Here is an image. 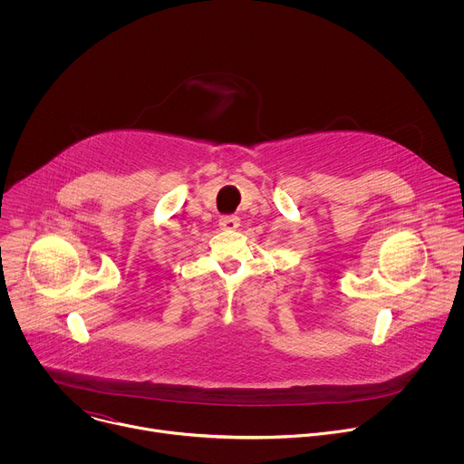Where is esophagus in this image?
Segmentation results:
<instances>
[{
  "instance_id": "obj_1",
  "label": "esophagus",
  "mask_w": 464,
  "mask_h": 464,
  "mask_svg": "<svg viewBox=\"0 0 464 464\" xmlns=\"http://www.w3.org/2000/svg\"><path fill=\"white\" fill-rule=\"evenodd\" d=\"M238 226H240V220L235 215H226V217L220 218V227L222 229H237Z\"/></svg>"
}]
</instances>
